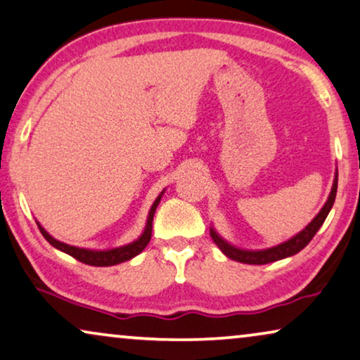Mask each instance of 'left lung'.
I'll list each match as a JSON object with an SVG mask.
<instances>
[{
	"instance_id": "1",
	"label": "left lung",
	"mask_w": 360,
	"mask_h": 360,
	"mask_svg": "<svg viewBox=\"0 0 360 360\" xmlns=\"http://www.w3.org/2000/svg\"><path fill=\"white\" fill-rule=\"evenodd\" d=\"M336 191H338V170H336V174H334L331 193H329L326 203H324L323 208L319 210V213L311 219V223H309L304 229L300 231L298 234H295L293 238H290L288 240H285V243L278 244V245H274V248L259 249V250L236 248V245L229 244L228 240L221 238V236L216 233V229L213 228V226L210 228L211 239L214 240V244L218 245V248L221 249V252H223L226 257L233 259V260H236V262L250 264V265H264V264L275 262V260L292 257V255L298 254L300 250L307 248L309 240L313 239V236L318 233L319 228H321L324 219L328 218L329 211H331V208H333L334 200H336Z\"/></svg>"
}]
</instances>
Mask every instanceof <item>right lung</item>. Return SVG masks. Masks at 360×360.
<instances>
[{
    "label": "right lung",
    "instance_id": "right-lung-1",
    "mask_svg": "<svg viewBox=\"0 0 360 360\" xmlns=\"http://www.w3.org/2000/svg\"><path fill=\"white\" fill-rule=\"evenodd\" d=\"M164 191H162V193L155 198L154 203H152L150 210H149V216H147V221H146V228H144V231H142V234L136 240H132V243L120 245V248L103 249V250L77 248V245L65 244V243H62V240L52 238V236L42 228L39 221H36V223H37L39 229H41V233H42L44 238H46L47 243L53 245L56 249L62 250V252H65L68 255H72L73 259L80 260V262L86 264V265H93V267H110V265L126 262V260H131L132 257H136V255L141 254L142 250L146 249V245L149 244V240L152 238V221H154L155 210L160 203Z\"/></svg>",
    "mask_w": 360,
    "mask_h": 360
}]
</instances>
